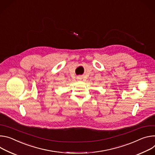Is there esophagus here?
<instances>
[{
	"instance_id": "1",
	"label": "esophagus",
	"mask_w": 155,
	"mask_h": 155,
	"mask_svg": "<svg viewBox=\"0 0 155 155\" xmlns=\"http://www.w3.org/2000/svg\"><path fill=\"white\" fill-rule=\"evenodd\" d=\"M78 79H82V77H81V76H79V77H78Z\"/></svg>"
}]
</instances>
